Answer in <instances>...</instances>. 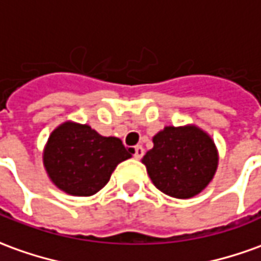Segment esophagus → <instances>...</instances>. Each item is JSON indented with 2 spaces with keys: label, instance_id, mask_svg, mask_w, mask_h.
I'll list each match as a JSON object with an SVG mask.
<instances>
[{
  "label": "esophagus",
  "instance_id": "obj_1",
  "mask_svg": "<svg viewBox=\"0 0 261 261\" xmlns=\"http://www.w3.org/2000/svg\"><path fill=\"white\" fill-rule=\"evenodd\" d=\"M143 154H145V149L142 148V146H136V148L134 149L135 159H141Z\"/></svg>",
  "mask_w": 261,
  "mask_h": 261
}]
</instances>
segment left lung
Wrapping results in <instances>:
<instances>
[{"label": "left lung", "mask_w": 261, "mask_h": 261, "mask_svg": "<svg viewBox=\"0 0 261 261\" xmlns=\"http://www.w3.org/2000/svg\"><path fill=\"white\" fill-rule=\"evenodd\" d=\"M153 148L142 158L156 188L176 199H190L216 175L219 150L215 141L193 123L165 126L152 138Z\"/></svg>", "instance_id": "1"}]
</instances>
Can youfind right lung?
<instances>
[{
    "mask_svg": "<svg viewBox=\"0 0 261 261\" xmlns=\"http://www.w3.org/2000/svg\"><path fill=\"white\" fill-rule=\"evenodd\" d=\"M132 158L119 138L102 136L89 125L66 120L45 143V172L59 190L86 197L98 193L120 162Z\"/></svg>",
    "mask_w": 261,
    "mask_h": 261,
    "instance_id": "add662e5",
    "label": "right lung"
}]
</instances>
